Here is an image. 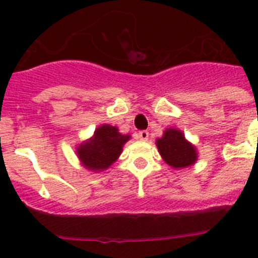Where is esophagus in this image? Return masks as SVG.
<instances>
[{
  "instance_id": "34e87169",
  "label": "esophagus",
  "mask_w": 258,
  "mask_h": 258,
  "mask_svg": "<svg viewBox=\"0 0 258 258\" xmlns=\"http://www.w3.org/2000/svg\"><path fill=\"white\" fill-rule=\"evenodd\" d=\"M138 138H140L141 141H147V140H149V132L141 131L140 133H138Z\"/></svg>"
}]
</instances>
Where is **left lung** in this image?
Here are the masks:
<instances>
[{
	"label": "left lung",
	"mask_w": 258,
	"mask_h": 258,
	"mask_svg": "<svg viewBox=\"0 0 258 258\" xmlns=\"http://www.w3.org/2000/svg\"><path fill=\"white\" fill-rule=\"evenodd\" d=\"M156 146L163 160L173 169H183L194 165L198 160L197 147L175 127L165 129L163 137L156 140Z\"/></svg>",
	"instance_id": "left-lung-1"
}]
</instances>
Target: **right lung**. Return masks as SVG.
Listing matches in <instances>:
<instances>
[{"label": "right lung", "instance_id": "add662e5", "mask_svg": "<svg viewBox=\"0 0 258 258\" xmlns=\"http://www.w3.org/2000/svg\"><path fill=\"white\" fill-rule=\"evenodd\" d=\"M131 134H121L116 126L102 124L89 140L80 143L76 155L81 165L90 172H103L117 160Z\"/></svg>", "mask_w": 258, "mask_h": 258}]
</instances>
